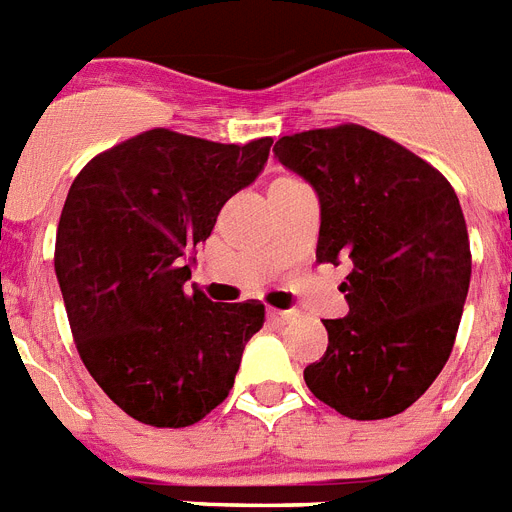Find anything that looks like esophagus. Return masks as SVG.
<instances>
[{"label":"esophagus","instance_id":"34e87169","mask_svg":"<svg viewBox=\"0 0 512 512\" xmlns=\"http://www.w3.org/2000/svg\"><path fill=\"white\" fill-rule=\"evenodd\" d=\"M269 322L272 324H290L295 319V311H280V308H269Z\"/></svg>","mask_w":512,"mask_h":512}]
</instances>
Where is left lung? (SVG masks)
<instances>
[{
    "instance_id": "obj_1",
    "label": "left lung",
    "mask_w": 512,
    "mask_h": 512,
    "mask_svg": "<svg viewBox=\"0 0 512 512\" xmlns=\"http://www.w3.org/2000/svg\"><path fill=\"white\" fill-rule=\"evenodd\" d=\"M274 156L319 196L316 259L353 264L340 287L350 311L324 319L329 345L303 371L308 390L356 421L403 413L450 358L471 282L453 185L361 125L285 135Z\"/></svg>"
}]
</instances>
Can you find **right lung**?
I'll use <instances>...</instances> for the list:
<instances>
[{
    "label": "right lung",
    "mask_w": 512,
    "mask_h": 512,
    "mask_svg": "<svg viewBox=\"0 0 512 512\" xmlns=\"http://www.w3.org/2000/svg\"><path fill=\"white\" fill-rule=\"evenodd\" d=\"M246 146L154 128L94 156L62 206L54 272L88 374L135 421L190 426L230 395L264 303L185 293L219 209L261 175Z\"/></svg>",
    "instance_id": "obj_1"
}]
</instances>
